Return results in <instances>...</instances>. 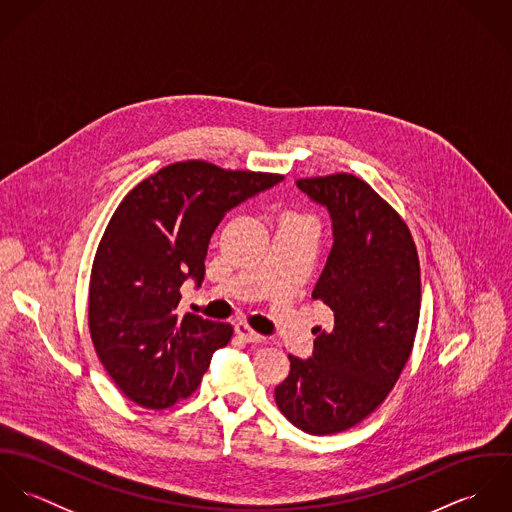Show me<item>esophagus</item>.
Returning a JSON list of instances; mask_svg holds the SVG:
<instances>
[{"label":"esophagus","mask_w":512,"mask_h":512,"mask_svg":"<svg viewBox=\"0 0 512 512\" xmlns=\"http://www.w3.org/2000/svg\"><path fill=\"white\" fill-rule=\"evenodd\" d=\"M234 331H236V335L240 337V339H244V341H248V343H262L264 341V335H260V333H256L254 329H250L246 323H236L234 325Z\"/></svg>","instance_id":"esophagus-1"}]
</instances>
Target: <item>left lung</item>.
Here are the masks:
<instances>
[{"mask_svg":"<svg viewBox=\"0 0 512 512\" xmlns=\"http://www.w3.org/2000/svg\"><path fill=\"white\" fill-rule=\"evenodd\" d=\"M297 187L333 220V246L311 297L335 319L317 329L311 359L290 355V374L274 396L295 428L329 436L372 414L408 363L420 319V258L408 224L363 179L335 173L297 179Z\"/></svg>","mask_w":512,"mask_h":512,"instance_id":"8db88e82","label":"left lung"}]
</instances>
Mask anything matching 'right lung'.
Listing matches in <instances>:
<instances>
[{
	"label": "right lung",
	"mask_w": 512,
	"mask_h": 512,
	"mask_svg": "<svg viewBox=\"0 0 512 512\" xmlns=\"http://www.w3.org/2000/svg\"><path fill=\"white\" fill-rule=\"evenodd\" d=\"M284 175L232 171L191 159L138 183L98 244L88 290V327L100 363L138 406L163 410L191 396L232 325L179 315L185 280L201 286L222 217Z\"/></svg>",
	"instance_id": "obj_1"
}]
</instances>
